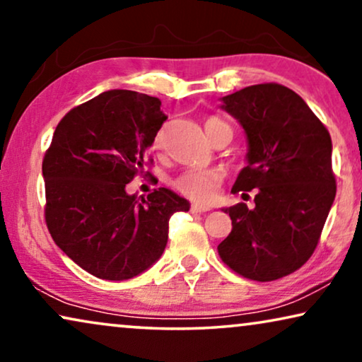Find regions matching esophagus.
<instances>
[{
  "mask_svg": "<svg viewBox=\"0 0 362 362\" xmlns=\"http://www.w3.org/2000/svg\"><path fill=\"white\" fill-rule=\"evenodd\" d=\"M190 210H192L193 213H206V211H210L211 208H210V206H205V205H200V203H193Z\"/></svg>",
  "mask_w": 362,
  "mask_h": 362,
  "instance_id": "esophagus-1",
  "label": "esophagus"
}]
</instances>
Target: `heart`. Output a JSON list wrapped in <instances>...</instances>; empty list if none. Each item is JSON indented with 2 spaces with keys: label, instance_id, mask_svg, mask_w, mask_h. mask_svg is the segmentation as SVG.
Listing matches in <instances>:
<instances>
[{
  "label": "heart",
  "instance_id": "heart-1",
  "mask_svg": "<svg viewBox=\"0 0 362 362\" xmlns=\"http://www.w3.org/2000/svg\"><path fill=\"white\" fill-rule=\"evenodd\" d=\"M221 123L220 119L210 118L205 123L206 132ZM160 146V134L156 137V147ZM223 174L216 169H203V167H188L180 175L175 177L174 187L183 195L197 202H211L216 197L221 185Z\"/></svg>",
  "mask_w": 362,
  "mask_h": 362
}]
</instances>
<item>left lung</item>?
Masks as SVG:
<instances>
[{
  "mask_svg": "<svg viewBox=\"0 0 362 362\" xmlns=\"http://www.w3.org/2000/svg\"><path fill=\"white\" fill-rule=\"evenodd\" d=\"M220 100L247 141V165L231 192L257 188V193L252 210L246 203L223 208L233 230L218 252L244 277L276 281L308 261L332 210V137L287 86L252 85Z\"/></svg>",
  "mask_w": 362,
  "mask_h": 362,
  "instance_id": "obj_1",
  "label": "left lung"
}]
</instances>
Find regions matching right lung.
I'll list each match as a JSON object with an SVG mask.
<instances>
[{
	"mask_svg": "<svg viewBox=\"0 0 362 362\" xmlns=\"http://www.w3.org/2000/svg\"><path fill=\"white\" fill-rule=\"evenodd\" d=\"M165 119L159 98L108 90L55 128L42 162L45 221L55 244L91 276L128 281L147 271L167 246L170 216L190 210L169 188L147 198L126 192Z\"/></svg>",
	"mask_w": 362,
	"mask_h": 362,
	"instance_id": "add662e5",
	"label": "right lung"
}]
</instances>
